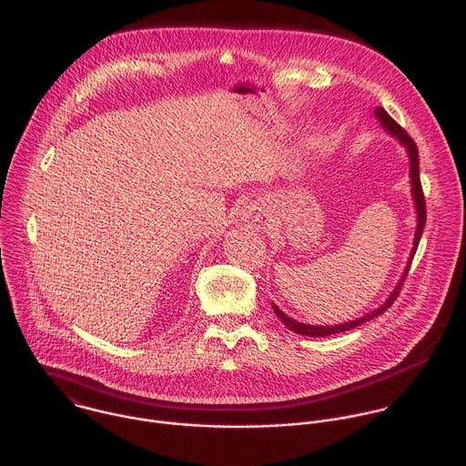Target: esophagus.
I'll use <instances>...</instances> for the list:
<instances>
[{
    "mask_svg": "<svg viewBox=\"0 0 466 466\" xmlns=\"http://www.w3.org/2000/svg\"><path fill=\"white\" fill-rule=\"evenodd\" d=\"M249 218H251L255 224H257V222L260 224V222H262V213H260L258 209H251V211H249Z\"/></svg>",
    "mask_w": 466,
    "mask_h": 466,
    "instance_id": "esophagus-1",
    "label": "esophagus"
}]
</instances>
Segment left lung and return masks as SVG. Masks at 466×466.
<instances>
[{
	"mask_svg": "<svg viewBox=\"0 0 466 466\" xmlns=\"http://www.w3.org/2000/svg\"><path fill=\"white\" fill-rule=\"evenodd\" d=\"M374 114H376V117L380 119L381 127H383L385 130H389L394 137H398V141H400L401 145H405V148H407V152H409V157H410V182H412V197H414L416 209H418V229H416L414 248H412V251H410L409 264H407L405 273H403L400 284L396 286L394 293L389 297V300H387L381 308H378V309L372 310L370 314H365L363 318H358V319H354V321H345V323H341V325H330V327H325V325H308V323L295 321L293 318H289L286 312H282V310L279 309V308L273 304L275 314H277V316L284 321V325L289 327L293 332H299V334H304V336H329V334H336V332H343V330L354 329V327H358V325H361V323H365V321L376 318V316L381 314L383 310L389 309V308L396 302V299H398V295H400V291H401V288H403V282H405L407 277H409L410 262H412V258H414V255H416V249H418V244H420V240H421V233H423V228H425V222H427V202H425V195H423V187H421V180H420V156H418V147H416L414 139L387 114L385 108L378 106Z\"/></svg>",
	"mask_w": 466,
	"mask_h": 466,
	"instance_id": "left-lung-1",
	"label": "left lung"
}]
</instances>
